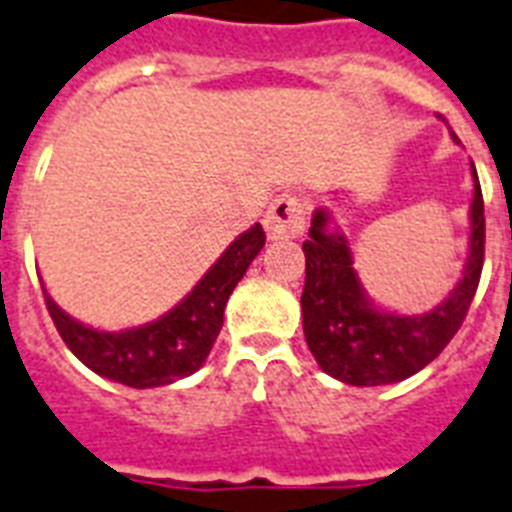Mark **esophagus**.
Wrapping results in <instances>:
<instances>
[{
	"instance_id": "esophagus-1",
	"label": "esophagus",
	"mask_w": 512,
	"mask_h": 512,
	"mask_svg": "<svg viewBox=\"0 0 512 512\" xmlns=\"http://www.w3.org/2000/svg\"><path fill=\"white\" fill-rule=\"evenodd\" d=\"M306 206L304 198L298 195H290V192H282L280 198L269 206L267 216H264V227H267V235L272 240H288V237H298L304 232L306 224Z\"/></svg>"
}]
</instances>
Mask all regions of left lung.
<instances>
[{"label": "left lung", "instance_id": "1", "mask_svg": "<svg viewBox=\"0 0 512 512\" xmlns=\"http://www.w3.org/2000/svg\"><path fill=\"white\" fill-rule=\"evenodd\" d=\"M470 224V256L460 285L433 312L399 317L372 309L351 267L349 240L327 232V214L317 211L304 243L301 293L304 335L317 365L349 386H386L431 365L463 325L484 269L486 222L478 177Z\"/></svg>", "mask_w": 512, "mask_h": 512}]
</instances>
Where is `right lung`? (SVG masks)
<instances>
[{"mask_svg": "<svg viewBox=\"0 0 512 512\" xmlns=\"http://www.w3.org/2000/svg\"><path fill=\"white\" fill-rule=\"evenodd\" d=\"M264 240L267 235L261 224H253L219 256L182 304L150 325L124 333H100L68 317L44 293L47 312L65 346L97 375L132 388L169 386L206 362L222 330L227 298L248 264L259 256Z\"/></svg>", "mask_w": 512, "mask_h": 512, "instance_id": "add662e5", "label": "right lung"}]
</instances>
